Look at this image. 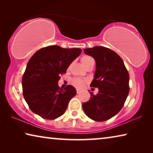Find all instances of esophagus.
<instances>
[{
  "label": "esophagus",
  "mask_w": 153,
  "mask_h": 153,
  "mask_svg": "<svg viewBox=\"0 0 153 153\" xmlns=\"http://www.w3.org/2000/svg\"><path fill=\"white\" fill-rule=\"evenodd\" d=\"M76 92H77V94H78V93H79L80 92H81V90L79 89V88H77L76 89Z\"/></svg>",
  "instance_id": "obj_1"
}]
</instances>
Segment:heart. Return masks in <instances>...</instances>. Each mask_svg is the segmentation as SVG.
Returning <instances> with one entry per match:
<instances>
[{"mask_svg": "<svg viewBox=\"0 0 153 153\" xmlns=\"http://www.w3.org/2000/svg\"><path fill=\"white\" fill-rule=\"evenodd\" d=\"M92 60H94L93 58H92L91 56H87V55L83 56L81 58V61L84 66L85 65L88 63V62H90V61H92ZM84 82H85L84 80L81 79V78H74L71 81L72 84H73L74 86L77 87V88L82 87L83 85L84 84Z\"/></svg>", "mask_w": 153, "mask_h": 153, "instance_id": "1", "label": "heart"}]
</instances>
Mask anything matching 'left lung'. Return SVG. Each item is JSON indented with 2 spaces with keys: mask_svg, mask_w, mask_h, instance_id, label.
<instances>
[{
  "mask_svg": "<svg viewBox=\"0 0 153 153\" xmlns=\"http://www.w3.org/2000/svg\"><path fill=\"white\" fill-rule=\"evenodd\" d=\"M96 61V71L90 86L98 92H90L88 101L83 103L86 115L96 121L108 120L120 112L128 97L129 76L122 59L115 52L102 46L84 50Z\"/></svg>",
  "mask_w": 153,
  "mask_h": 153,
  "instance_id": "1",
  "label": "left lung"
}]
</instances>
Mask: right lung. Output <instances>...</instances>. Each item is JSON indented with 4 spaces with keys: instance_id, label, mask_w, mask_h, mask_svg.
Returning <instances> with one entry per match:
<instances>
[{
    "instance_id": "1",
    "label": "right lung",
    "mask_w": 153,
    "mask_h": 153,
    "mask_svg": "<svg viewBox=\"0 0 153 153\" xmlns=\"http://www.w3.org/2000/svg\"><path fill=\"white\" fill-rule=\"evenodd\" d=\"M81 53L80 48L49 46L31 57L22 77V88L24 97L33 113L45 120H55L65 112L76 90L71 85L60 88L58 82Z\"/></svg>"
}]
</instances>
